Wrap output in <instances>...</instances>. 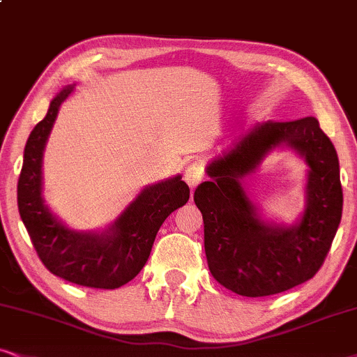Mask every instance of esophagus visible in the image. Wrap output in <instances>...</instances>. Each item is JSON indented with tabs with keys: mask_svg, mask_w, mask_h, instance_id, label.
I'll return each instance as SVG.
<instances>
[{
	"mask_svg": "<svg viewBox=\"0 0 357 357\" xmlns=\"http://www.w3.org/2000/svg\"><path fill=\"white\" fill-rule=\"evenodd\" d=\"M184 181L189 184V188H196L197 184L202 181V168L201 165L191 163L186 168V173H184Z\"/></svg>",
	"mask_w": 357,
	"mask_h": 357,
	"instance_id": "34e87169",
	"label": "esophagus"
}]
</instances>
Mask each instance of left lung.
Wrapping results in <instances>:
<instances>
[{"instance_id": "8db88e82", "label": "left lung", "mask_w": 357, "mask_h": 357, "mask_svg": "<svg viewBox=\"0 0 357 357\" xmlns=\"http://www.w3.org/2000/svg\"><path fill=\"white\" fill-rule=\"evenodd\" d=\"M285 142L310 166L307 209L293 228L264 223L241 186L266 153ZM209 181L194 191L204 220L209 270L242 296H270L313 278L321 268L342 214L340 161L314 116L265 121L243 133L207 166Z\"/></svg>"}]
</instances>
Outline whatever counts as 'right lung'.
Listing matches in <instances>:
<instances>
[{"mask_svg":"<svg viewBox=\"0 0 357 357\" xmlns=\"http://www.w3.org/2000/svg\"><path fill=\"white\" fill-rule=\"evenodd\" d=\"M74 87L54 97L47 115L31 132L17 181V209L36 254L49 272L75 285L114 290L145 267L161 224L189 199L181 176L143 189L105 232H74L62 225L40 197V163L59 107Z\"/></svg>","mask_w":357,"mask_h":357,"instance_id":"add662e5","label":"right lung"}]
</instances>
